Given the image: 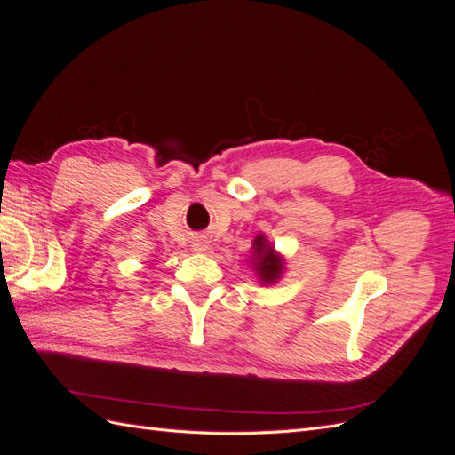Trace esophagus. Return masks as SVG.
I'll list each match as a JSON object with an SVG mask.
<instances>
[{
	"mask_svg": "<svg viewBox=\"0 0 455 455\" xmlns=\"http://www.w3.org/2000/svg\"><path fill=\"white\" fill-rule=\"evenodd\" d=\"M194 246H196V251H204V249H206V244H204L203 241H201V243H196Z\"/></svg>",
	"mask_w": 455,
	"mask_h": 455,
	"instance_id": "1",
	"label": "esophagus"
}]
</instances>
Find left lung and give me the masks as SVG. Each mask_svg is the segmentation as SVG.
Instances as JSON below:
<instances>
[{
	"instance_id": "left-lung-1",
	"label": "left lung",
	"mask_w": 455,
	"mask_h": 455,
	"mask_svg": "<svg viewBox=\"0 0 455 455\" xmlns=\"http://www.w3.org/2000/svg\"><path fill=\"white\" fill-rule=\"evenodd\" d=\"M254 252H256L254 267L259 275V279L264 283L277 281L281 271H283V259L273 252L271 246L261 235H258L254 241Z\"/></svg>"
}]
</instances>
